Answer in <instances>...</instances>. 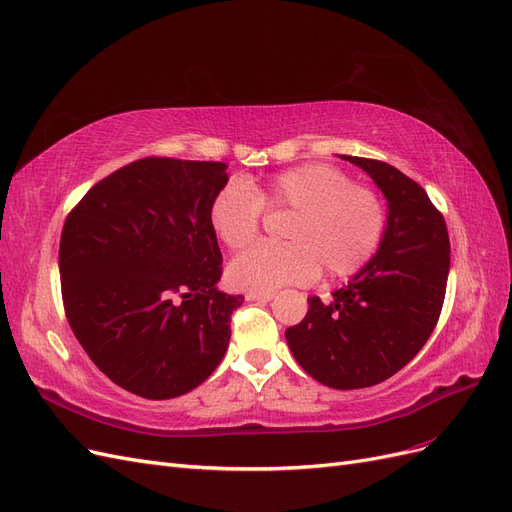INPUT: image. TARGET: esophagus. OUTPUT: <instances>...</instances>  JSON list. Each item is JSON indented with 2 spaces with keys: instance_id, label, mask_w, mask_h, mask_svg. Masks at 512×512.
Segmentation results:
<instances>
[{
  "instance_id": "obj_1",
  "label": "esophagus",
  "mask_w": 512,
  "mask_h": 512,
  "mask_svg": "<svg viewBox=\"0 0 512 512\" xmlns=\"http://www.w3.org/2000/svg\"><path fill=\"white\" fill-rule=\"evenodd\" d=\"M247 301H258V303H267L273 299V292H245Z\"/></svg>"
}]
</instances>
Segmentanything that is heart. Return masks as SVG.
<instances>
[{"label":"heart","instance_id":"heart-1","mask_svg":"<svg viewBox=\"0 0 512 512\" xmlns=\"http://www.w3.org/2000/svg\"><path fill=\"white\" fill-rule=\"evenodd\" d=\"M265 209L292 213L284 226L288 243H262L232 260L226 271L232 288L273 292L312 282L318 271L348 280L369 265L386 232L380 194L331 164L294 166L254 190L228 181L211 200V228L230 250H243L260 235Z\"/></svg>","mask_w":512,"mask_h":512}]
</instances>
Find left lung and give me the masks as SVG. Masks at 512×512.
Instances as JSON below:
<instances>
[{"instance_id": "obj_1", "label": "left lung", "mask_w": 512, "mask_h": 512, "mask_svg": "<svg viewBox=\"0 0 512 512\" xmlns=\"http://www.w3.org/2000/svg\"><path fill=\"white\" fill-rule=\"evenodd\" d=\"M389 200L378 254L324 303L309 297L305 318L286 329L297 363L331 389H365L391 378L425 346L442 312L451 241L427 192L395 166L344 156Z\"/></svg>"}]
</instances>
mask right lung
I'll return each instance as SVG.
<instances>
[{"label": "right lung", "mask_w": 512, "mask_h": 512, "mask_svg": "<svg viewBox=\"0 0 512 512\" xmlns=\"http://www.w3.org/2000/svg\"><path fill=\"white\" fill-rule=\"evenodd\" d=\"M226 164L143 158L98 181L59 239L61 301L89 359L121 389L173 399L220 365L241 294L215 288L209 207Z\"/></svg>", "instance_id": "1"}]
</instances>
